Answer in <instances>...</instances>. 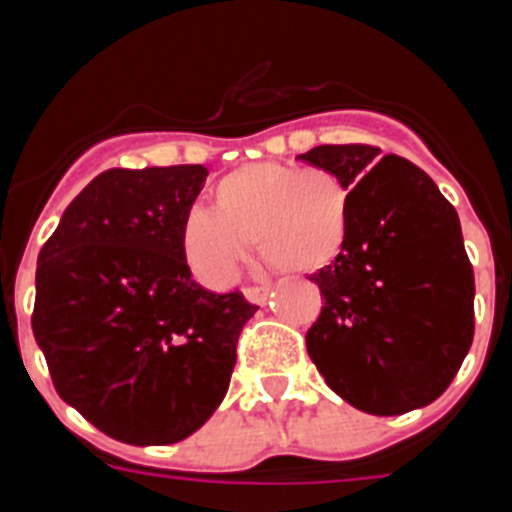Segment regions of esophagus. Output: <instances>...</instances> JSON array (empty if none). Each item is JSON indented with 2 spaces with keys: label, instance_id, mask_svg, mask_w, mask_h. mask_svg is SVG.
Listing matches in <instances>:
<instances>
[{
  "label": "esophagus",
  "instance_id": "34e87169",
  "mask_svg": "<svg viewBox=\"0 0 512 512\" xmlns=\"http://www.w3.org/2000/svg\"><path fill=\"white\" fill-rule=\"evenodd\" d=\"M243 295H246V300L253 302V305H266V302H269L271 289L269 287H246L243 289Z\"/></svg>",
  "mask_w": 512,
  "mask_h": 512
}]
</instances>
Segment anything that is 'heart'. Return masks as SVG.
<instances>
[{
	"instance_id": "obj_1",
	"label": "heart",
	"mask_w": 512,
	"mask_h": 512,
	"mask_svg": "<svg viewBox=\"0 0 512 512\" xmlns=\"http://www.w3.org/2000/svg\"><path fill=\"white\" fill-rule=\"evenodd\" d=\"M215 210L194 207L182 225L189 266L207 287L235 279L256 241L284 274H312L343 253L351 235V192L320 166L248 164L212 187Z\"/></svg>"
}]
</instances>
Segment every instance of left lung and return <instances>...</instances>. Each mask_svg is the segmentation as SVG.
<instances>
[{
	"label": "left lung",
	"instance_id": "8db88e82",
	"mask_svg": "<svg viewBox=\"0 0 512 512\" xmlns=\"http://www.w3.org/2000/svg\"><path fill=\"white\" fill-rule=\"evenodd\" d=\"M302 161L351 189V235L310 282L323 310L307 354L356 410L402 415L446 392L474 338V271L459 215L408 158L348 143Z\"/></svg>",
	"mask_w": 512,
	"mask_h": 512
}]
</instances>
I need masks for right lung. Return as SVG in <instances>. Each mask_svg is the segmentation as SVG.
I'll list each match as a JSON object with an SVG mask.
<instances>
[{
  "instance_id": "add662e5",
  "label": "right lung",
  "mask_w": 512,
  "mask_h": 512,
  "mask_svg": "<svg viewBox=\"0 0 512 512\" xmlns=\"http://www.w3.org/2000/svg\"><path fill=\"white\" fill-rule=\"evenodd\" d=\"M205 179L200 164L102 171L40 248L35 341L61 400L115 441L166 446L202 428L259 310L192 279L182 225Z\"/></svg>"
}]
</instances>
